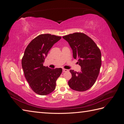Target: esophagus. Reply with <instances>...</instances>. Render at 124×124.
<instances>
[{"label": "esophagus", "mask_w": 124, "mask_h": 124, "mask_svg": "<svg viewBox=\"0 0 124 124\" xmlns=\"http://www.w3.org/2000/svg\"><path fill=\"white\" fill-rule=\"evenodd\" d=\"M69 71V70L68 69H62V72H68Z\"/></svg>", "instance_id": "obj_1"}]
</instances>
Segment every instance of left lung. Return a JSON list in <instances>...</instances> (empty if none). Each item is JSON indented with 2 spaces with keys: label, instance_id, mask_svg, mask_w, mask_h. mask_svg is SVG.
<instances>
[{
  "label": "left lung",
  "instance_id": "8db88e82",
  "mask_svg": "<svg viewBox=\"0 0 124 124\" xmlns=\"http://www.w3.org/2000/svg\"><path fill=\"white\" fill-rule=\"evenodd\" d=\"M62 38L69 44L73 52V57L78 59L81 71L70 70L72 78L68 81L69 87L74 91L84 92L95 84L101 65V54L90 37L82 32H75Z\"/></svg>",
  "mask_w": 124,
  "mask_h": 124
}]
</instances>
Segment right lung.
Listing matches in <instances>:
<instances>
[{
    "instance_id": "obj_1",
    "label": "right lung",
    "mask_w": 124,
    "mask_h": 124,
    "mask_svg": "<svg viewBox=\"0 0 124 124\" xmlns=\"http://www.w3.org/2000/svg\"><path fill=\"white\" fill-rule=\"evenodd\" d=\"M62 38L51 34L36 37L26 48L22 59L25 77L32 91L39 95H46L54 91L56 81L62 68L51 69L43 66L45 58L53 45Z\"/></svg>"
}]
</instances>
